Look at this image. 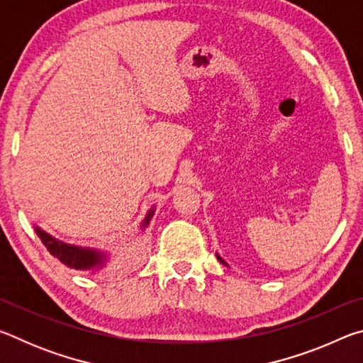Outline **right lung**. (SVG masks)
<instances>
[{
	"mask_svg": "<svg viewBox=\"0 0 363 363\" xmlns=\"http://www.w3.org/2000/svg\"><path fill=\"white\" fill-rule=\"evenodd\" d=\"M152 216V211L147 216L145 223H149V219ZM38 232L40 238L45 243V247L51 251V255H54L60 259V262H64L65 266H69L72 269H79V270H88V269H94L99 267L104 262V255L97 253L94 250H84V248H78V247H70V245H65L62 242H57L56 238H52L48 233L41 232L40 229H36Z\"/></svg>",
	"mask_w": 363,
	"mask_h": 363,
	"instance_id": "right-lung-1",
	"label": "right lung"
}]
</instances>
